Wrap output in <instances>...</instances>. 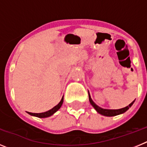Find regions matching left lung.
<instances>
[{
  "label": "left lung",
  "mask_w": 147,
  "mask_h": 147,
  "mask_svg": "<svg viewBox=\"0 0 147 147\" xmlns=\"http://www.w3.org/2000/svg\"><path fill=\"white\" fill-rule=\"evenodd\" d=\"M88 94H89V101H90V105H92L93 107V108L95 110H96V112L98 113L99 114L102 115H105V116H108V117H111V116H115V115H120V114H123L127 111V110H129V107H131L133 103L135 102V100L132 103L129 104L128 106L127 107H124V108H121V109H118V110H109V109H104L102 108V107H98V105L96 104H95V102H93V100H92L91 97H90V93L88 92Z\"/></svg>",
  "instance_id": "8db88e82"
}]
</instances>
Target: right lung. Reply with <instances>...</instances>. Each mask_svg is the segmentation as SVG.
<instances>
[{
	"mask_svg": "<svg viewBox=\"0 0 147 147\" xmlns=\"http://www.w3.org/2000/svg\"><path fill=\"white\" fill-rule=\"evenodd\" d=\"M63 98H64V96H62V99L61 101L59 102V103L57 105H56L55 107H53L52 109H51V110H48L46 112H44V113H29V112H27L29 115H32V116H35V117H38V118H47V117H50L52 115H54L57 110H59V108L61 107L62 106V103H63Z\"/></svg>",
	"mask_w": 147,
	"mask_h": 147,
	"instance_id": "obj_1",
	"label": "right lung"
}]
</instances>
